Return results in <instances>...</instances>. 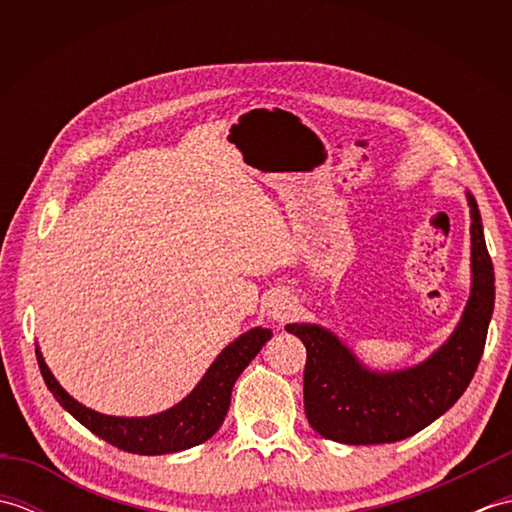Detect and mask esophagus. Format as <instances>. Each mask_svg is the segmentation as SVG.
<instances>
[{
  "label": "esophagus",
  "mask_w": 512,
  "mask_h": 512,
  "mask_svg": "<svg viewBox=\"0 0 512 512\" xmlns=\"http://www.w3.org/2000/svg\"><path fill=\"white\" fill-rule=\"evenodd\" d=\"M292 301H290V297H286V295H281V292H277V295H273L268 299V303H266V314L273 321H286L288 317H290V312H292Z\"/></svg>",
  "instance_id": "1"
}]
</instances>
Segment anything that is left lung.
Returning <instances> with one entry per match:
<instances>
[{"instance_id": "left-lung-1", "label": "left lung", "mask_w": 512, "mask_h": 512, "mask_svg": "<svg viewBox=\"0 0 512 512\" xmlns=\"http://www.w3.org/2000/svg\"><path fill=\"white\" fill-rule=\"evenodd\" d=\"M471 295L451 336L424 361L378 372L332 330L317 323H288L306 345L303 405L310 427L341 444L405 440L449 411L469 387L484 352L495 306V273L484 242L482 215L471 191Z\"/></svg>"}]
</instances>
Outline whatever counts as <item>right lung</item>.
I'll use <instances>...</instances> for the list:
<instances>
[{
  "instance_id": "right-lung-1",
  "label": "right lung",
  "mask_w": 512,
  "mask_h": 512,
  "mask_svg": "<svg viewBox=\"0 0 512 512\" xmlns=\"http://www.w3.org/2000/svg\"><path fill=\"white\" fill-rule=\"evenodd\" d=\"M270 336H273V330L262 328V325L239 334L233 343H228L217 354L211 367L200 378V383L178 405L154 413V416L138 418L107 416V413H99L81 405L52 376L39 345L35 352L41 376L46 380L52 396L57 398L59 405L70 416L79 420L83 427H88L94 436H99L101 440L110 442L127 453L165 455L198 447V444L213 438V433L222 427L228 405H231V391L235 380L259 354V350L270 341Z\"/></svg>"
}]
</instances>
